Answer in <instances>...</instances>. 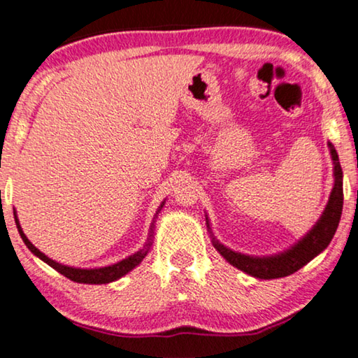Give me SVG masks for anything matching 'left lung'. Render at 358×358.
Returning a JSON list of instances; mask_svg holds the SVG:
<instances>
[{
	"label": "left lung",
	"instance_id": "left-lung-1",
	"mask_svg": "<svg viewBox=\"0 0 358 358\" xmlns=\"http://www.w3.org/2000/svg\"><path fill=\"white\" fill-rule=\"evenodd\" d=\"M327 146H329L331 159L332 164H334V168H332V171H334V185H332L329 200H327L326 208L322 210L320 220L313 224L310 231L298 239L293 246L285 249V251L271 254V256H249V254L233 251V249L227 248L213 236L208 217L205 215L213 246L222 254L224 261L231 264L233 267L239 268V271L246 272L248 275L264 278V280H272V278L287 277L300 271L303 266H306L317 254H321L329 246L331 239L334 238L336 229L341 222L342 205H344V190H342V168L339 163V156H337V151L331 141L327 143Z\"/></svg>",
	"mask_w": 358,
	"mask_h": 358
}]
</instances>
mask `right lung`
Returning <instances> with one entry per match:
<instances>
[{
  "instance_id": "right-lung-1",
  "label": "right lung",
  "mask_w": 358,
  "mask_h": 358,
  "mask_svg": "<svg viewBox=\"0 0 358 358\" xmlns=\"http://www.w3.org/2000/svg\"><path fill=\"white\" fill-rule=\"evenodd\" d=\"M166 200H163V203L159 205L158 210H156L155 213V218L153 222H151V228H150V236L146 239V243L143 244V248L138 249L135 254H131V256L122 259V261L115 262V264H110V266H106V267H94V268H81V267H71V266H65V264H60L57 261H53L45 254L38 251V249L34 246V244L29 241L26 234H24L22 228H21V223H19V218H17V213L16 210H14V222H16V227H17V231L21 234L22 241L26 246L29 248V251H31L34 256H37L41 261H43L45 264H48L52 268H55L57 272H60L62 275H65L66 278H70L73 282H78V283H91V285H102V283H110V282H115L122 278L124 275H127L130 271H134L136 266H140L141 261H143L146 254L150 252V248L151 244H153V236H155V222L156 218H158V213L161 212V208H163Z\"/></svg>"
}]
</instances>
